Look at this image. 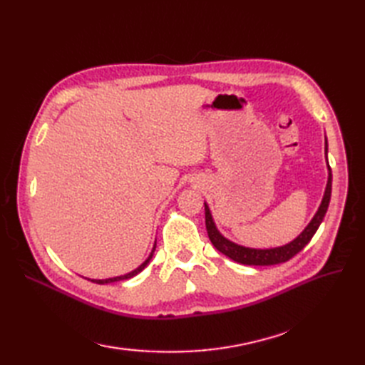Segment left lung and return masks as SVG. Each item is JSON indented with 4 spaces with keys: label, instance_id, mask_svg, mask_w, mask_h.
<instances>
[{
    "label": "left lung",
    "instance_id": "1",
    "mask_svg": "<svg viewBox=\"0 0 365 365\" xmlns=\"http://www.w3.org/2000/svg\"><path fill=\"white\" fill-rule=\"evenodd\" d=\"M324 152H326V160H327V138L324 140ZM327 170H329L327 184H326L322 204H319L317 213L314 215L311 222L304 227V230L300 235H298L294 240H291L289 244H284L282 247L250 248V247L239 245V244H236V242H231L217 230V227L215 224V219L212 216V212H210V207L207 202H204L205 227H207V233H208L210 240H212L213 247L219 252H222L224 256L230 257L231 260H235L242 264H254V267H269V264H279V263L288 262L289 259H292L297 252H300L309 244V242H311V239L317 233L318 227L322 225L323 219L326 216L327 207L330 202V193H332V172H330L329 163H327Z\"/></svg>",
    "mask_w": 365,
    "mask_h": 365
}]
</instances>
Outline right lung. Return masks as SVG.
<instances>
[{"instance_id": "obj_1", "label": "right lung", "mask_w": 365, "mask_h": 365, "mask_svg": "<svg viewBox=\"0 0 365 365\" xmlns=\"http://www.w3.org/2000/svg\"><path fill=\"white\" fill-rule=\"evenodd\" d=\"M155 248H157V240H155V245H153V248H152V251H150V254H149V257H148L145 262H143L138 268H135L134 271H130V272L123 274V275H117V277H109V279H88V280H91V282L98 283V284H106V283H114V282L128 280V279L135 277L137 274H140L143 269H145V268L148 267L149 262H150V260H152V257H153V252H155Z\"/></svg>"}]
</instances>
